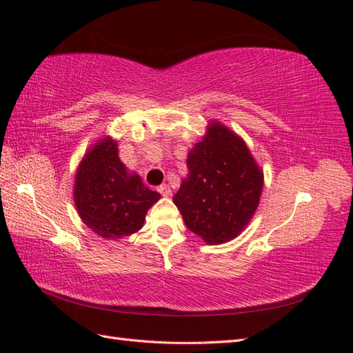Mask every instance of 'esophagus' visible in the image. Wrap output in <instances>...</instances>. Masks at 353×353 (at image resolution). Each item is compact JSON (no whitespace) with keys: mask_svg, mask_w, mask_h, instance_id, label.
<instances>
[{"mask_svg":"<svg viewBox=\"0 0 353 353\" xmlns=\"http://www.w3.org/2000/svg\"><path fill=\"white\" fill-rule=\"evenodd\" d=\"M157 191H159L163 197H168L170 194H171V188L168 185H161V186H157Z\"/></svg>","mask_w":353,"mask_h":353,"instance_id":"1","label":"esophagus"}]
</instances>
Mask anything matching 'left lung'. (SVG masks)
I'll list each match as a JSON object with an SVG mask.
<instances>
[{"label": "left lung", "instance_id": "8db88e82", "mask_svg": "<svg viewBox=\"0 0 353 353\" xmlns=\"http://www.w3.org/2000/svg\"><path fill=\"white\" fill-rule=\"evenodd\" d=\"M186 167L188 176L172 197L186 228L208 244L234 239L256 211L264 182L244 141L211 123Z\"/></svg>", "mask_w": 353, "mask_h": 353}]
</instances>
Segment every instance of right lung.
I'll list each match as a JSON object with an SVG mask.
<instances>
[{"label":"right lung","mask_w":353,"mask_h":353,"mask_svg":"<svg viewBox=\"0 0 353 353\" xmlns=\"http://www.w3.org/2000/svg\"><path fill=\"white\" fill-rule=\"evenodd\" d=\"M138 174H129L118 157L117 142L104 138L83 157L76 174V201L80 219L97 235L108 239L138 232L157 200Z\"/></svg>","instance_id":"1"}]
</instances>
